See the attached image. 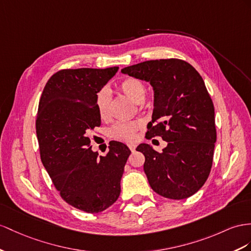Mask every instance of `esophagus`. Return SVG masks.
<instances>
[{
	"mask_svg": "<svg viewBox=\"0 0 251 251\" xmlns=\"http://www.w3.org/2000/svg\"><path fill=\"white\" fill-rule=\"evenodd\" d=\"M128 147H129V150H130L131 151H136V145H134V144H129V145H128Z\"/></svg>",
	"mask_w": 251,
	"mask_h": 251,
	"instance_id": "34e87169",
	"label": "esophagus"
}]
</instances>
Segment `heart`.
<instances>
[{
    "mask_svg": "<svg viewBox=\"0 0 251 251\" xmlns=\"http://www.w3.org/2000/svg\"><path fill=\"white\" fill-rule=\"evenodd\" d=\"M122 92L126 94L133 101L140 102L145 99L146 88L144 83L136 77H126L119 83ZM109 104H110V92L107 88H102L96 95V109L100 119H107L109 114ZM139 122L121 121L115 124L111 129V136L118 140L131 142L137 136L140 129Z\"/></svg>",
    "mask_w": 251,
    "mask_h": 251,
    "instance_id": "1",
    "label": "heart"
}]
</instances>
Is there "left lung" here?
<instances>
[{"label": "left lung", "mask_w": 251, "mask_h": 251, "mask_svg": "<svg viewBox=\"0 0 251 251\" xmlns=\"http://www.w3.org/2000/svg\"><path fill=\"white\" fill-rule=\"evenodd\" d=\"M122 73L149 81L155 92L146 138L161 137L168 146L162 152L137 147L151 189L177 201L195 194L209 177L216 142L214 106L202 77L177 58L143 61Z\"/></svg>", "instance_id": "8db88e82"}]
</instances>
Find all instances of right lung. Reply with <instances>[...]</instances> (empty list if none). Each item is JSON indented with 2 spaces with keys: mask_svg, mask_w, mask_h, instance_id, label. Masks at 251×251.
Here are the masks:
<instances>
[{
  "mask_svg": "<svg viewBox=\"0 0 251 251\" xmlns=\"http://www.w3.org/2000/svg\"><path fill=\"white\" fill-rule=\"evenodd\" d=\"M118 70H60L48 80L38 107L36 132L44 168L63 201L88 213L117 201L131 152L113 141L107 155L99 156L89 137L100 126L96 95Z\"/></svg>",
  "mask_w": 251,
  "mask_h": 251,
  "instance_id": "obj_1",
  "label": "right lung"
}]
</instances>
